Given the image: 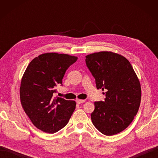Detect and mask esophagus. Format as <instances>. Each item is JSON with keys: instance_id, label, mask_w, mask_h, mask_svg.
I'll return each instance as SVG.
<instances>
[{"instance_id": "esophagus-1", "label": "esophagus", "mask_w": 158, "mask_h": 158, "mask_svg": "<svg viewBox=\"0 0 158 158\" xmlns=\"http://www.w3.org/2000/svg\"><path fill=\"white\" fill-rule=\"evenodd\" d=\"M76 102H77V103H78V104H81V103H83V102H85V100H79V99H77V100H76Z\"/></svg>"}]
</instances>
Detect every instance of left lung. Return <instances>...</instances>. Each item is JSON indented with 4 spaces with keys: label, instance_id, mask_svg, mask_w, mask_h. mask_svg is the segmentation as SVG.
I'll list each match as a JSON object with an SVG mask.
<instances>
[{
    "label": "left lung",
    "instance_id": "left-lung-1",
    "mask_svg": "<svg viewBox=\"0 0 158 158\" xmlns=\"http://www.w3.org/2000/svg\"><path fill=\"white\" fill-rule=\"evenodd\" d=\"M85 63L94 77L97 89L105 90V101L95 102L92 123L103 135L112 136L125 130L138 112L141 88L130 62L110 52L85 56Z\"/></svg>",
    "mask_w": 158,
    "mask_h": 158
}]
</instances>
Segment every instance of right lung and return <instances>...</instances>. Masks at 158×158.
<instances>
[{"mask_svg": "<svg viewBox=\"0 0 158 158\" xmlns=\"http://www.w3.org/2000/svg\"><path fill=\"white\" fill-rule=\"evenodd\" d=\"M77 57L57 53H43L33 59L23 74L19 89L21 104L38 129L53 134L63 128L75 109L76 102L53 97L56 87L62 85L69 67Z\"/></svg>", "mask_w": 158, "mask_h": 158, "instance_id": "obj_1", "label": "right lung"}]
</instances>
